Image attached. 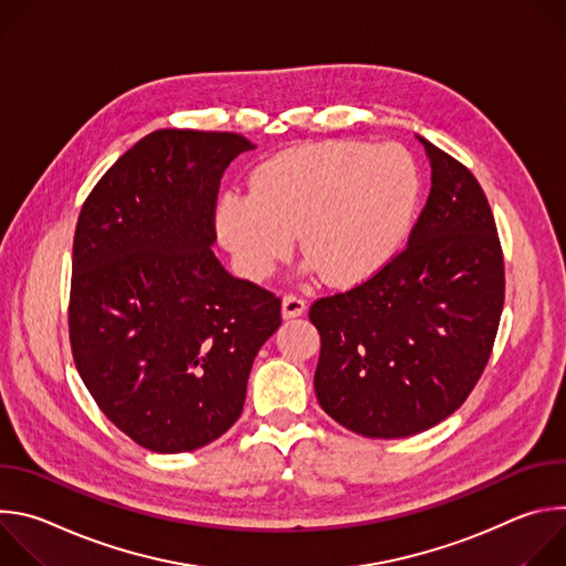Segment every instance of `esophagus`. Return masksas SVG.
I'll return each mask as SVG.
<instances>
[{
	"instance_id": "34e87169",
	"label": "esophagus",
	"mask_w": 566,
	"mask_h": 566,
	"mask_svg": "<svg viewBox=\"0 0 566 566\" xmlns=\"http://www.w3.org/2000/svg\"><path fill=\"white\" fill-rule=\"evenodd\" d=\"M306 311V300L295 295V293H286L282 300V315L284 317H297Z\"/></svg>"
}]
</instances>
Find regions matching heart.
Here are the masks:
<instances>
[{
  "label": "heart",
  "mask_w": 566,
  "mask_h": 566,
  "mask_svg": "<svg viewBox=\"0 0 566 566\" xmlns=\"http://www.w3.org/2000/svg\"><path fill=\"white\" fill-rule=\"evenodd\" d=\"M421 179L396 143H306L253 172L251 192H226L217 232L239 273L266 280L286 260L300 230L302 251L336 286L380 271L406 237Z\"/></svg>",
  "instance_id": "heart-1"
}]
</instances>
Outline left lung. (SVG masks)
<instances>
[{"instance_id": "left-lung-1", "label": "left lung", "mask_w": 566, "mask_h": 566, "mask_svg": "<svg viewBox=\"0 0 566 566\" xmlns=\"http://www.w3.org/2000/svg\"><path fill=\"white\" fill-rule=\"evenodd\" d=\"M432 188L406 249L360 284L317 297L315 396L347 430L419 434L463 406L493 354L504 253L474 175L421 138Z\"/></svg>"}]
</instances>
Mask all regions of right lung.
Masks as SVG:
<instances>
[{
	"label": "right lung",
	"instance_id": "add662e5",
	"mask_svg": "<svg viewBox=\"0 0 566 566\" xmlns=\"http://www.w3.org/2000/svg\"><path fill=\"white\" fill-rule=\"evenodd\" d=\"M251 140L156 129L94 186L73 234L69 343L101 412L151 452L219 439L244 410L282 300L210 244L223 170Z\"/></svg>",
	"mask_w": 566,
	"mask_h": 566
}]
</instances>
